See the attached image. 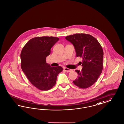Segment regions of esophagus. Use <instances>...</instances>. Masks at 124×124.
Returning <instances> with one entry per match:
<instances>
[{
	"label": "esophagus",
	"mask_w": 124,
	"mask_h": 124,
	"mask_svg": "<svg viewBox=\"0 0 124 124\" xmlns=\"http://www.w3.org/2000/svg\"><path fill=\"white\" fill-rule=\"evenodd\" d=\"M64 70L66 72H71V71H72V70L70 69H68V68H64Z\"/></svg>",
	"instance_id": "obj_1"
}]
</instances>
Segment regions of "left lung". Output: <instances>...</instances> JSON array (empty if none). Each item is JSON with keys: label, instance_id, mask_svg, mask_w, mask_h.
<instances>
[{"label": "left lung", "instance_id": "8db88e82", "mask_svg": "<svg viewBox=\"0 0 124 124\" xmlns=\"http://www.w3.org/2000/svg\"><path fill=\"white\" fill-rule=\"evenodd\" d=\"M66 39L75 47L77 57L82 58V70H76L78 77L74 84L81 88L93 85L101 74L103 67V50L95 38L87 34H75L67 36Z\"/></svg>", "mask_w": 124, "mask_h": 124}]
</instances>
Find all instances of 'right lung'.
I'll return each mask as SVG.
<instances>
[{"mask_svg":"<svg viewBox=\"0 0 124 124\" xmlns=\"http://www.w3.org/2000/svg\"><path fill=\"white\" fill-rule=\"evenodd\" d=\"M59 39L53 37L33 38L22 50V70L33 85L41 90L52 88L63 70L61 66L51 67L46 61L51 48Z\"/></svg>","mask_w":124,"mask_h":124,"instance_id":"1","label":"right lung"}]
</instances>
